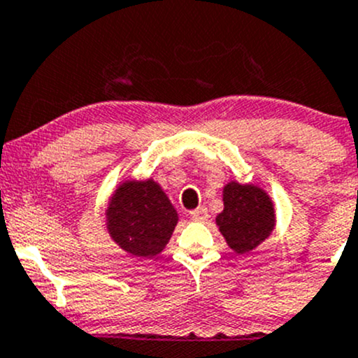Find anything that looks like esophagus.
Instances as JSON below:
<instances>
[{
  "instance_id": "obj_1",
  "label": "esophagus",
  "mask_w": 358,
  "mask_h": 358,
  "mask_svg": "<svg viewBox=\"0 0 358 358\" xmlns=\"http://www.w3.org/2000/svg\"><path fill=\"white\" fill-rule=\"evenodd\" d=\"M191 219L198 222H205L208 219V210L205 207H198L196 210L191 212Z\"/></svg>"
}]
</instances>
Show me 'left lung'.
I'll list each match as a JSON object with an SVG mask.
<instances>
[{"label":"left lung","instance_id":"obj_1","mask_svg":"<svg viewBox=\"0 0 358 358\" xmlns=\"http://www.w3.org/2000/svg\"><path fill=\"white\" fill-rule=\"evenodd\" d=\"M222 203L224 208L215 215V224L229 249L249 254L270 238L277 226V214L264 187L229 180L222 187Z\"/></svg>","mask_w":358,"mask_h":358}]
</instances>
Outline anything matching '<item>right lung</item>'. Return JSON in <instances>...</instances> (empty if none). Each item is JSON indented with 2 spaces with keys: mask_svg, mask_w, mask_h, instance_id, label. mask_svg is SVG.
<instances>
[{
  "mask_svg": "<svg viewBox=\"0 0 358 358\" xmlns=\"http://www.w3.org/2000/svg\"><path fill=\"white\" fill-rule=\"evenodd\" d=\"M104 215L113 242L137 257L158 256L179 221L178 210L153 178L122 180L113 189Z\"/></svg>",
  "mask_w": 358,
  "mask_h": 358,
  "instance_id": "obj_1",
  "label": "right lung"
}]
</instances>
